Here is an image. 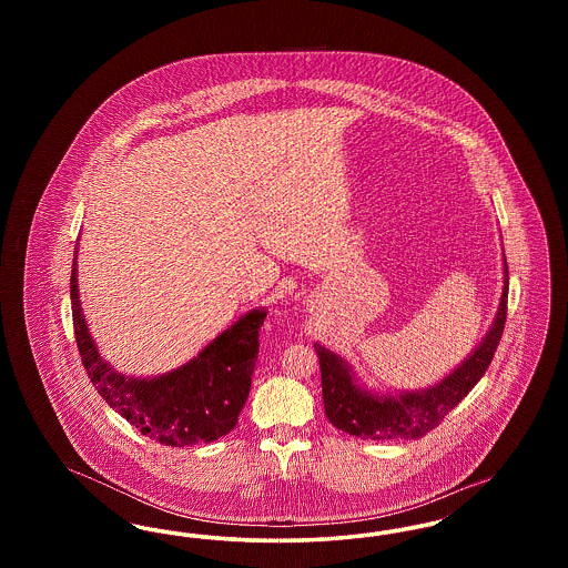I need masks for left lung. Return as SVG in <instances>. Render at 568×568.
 Listing matches in <instances>:
<instances>
[{"label":"left lung","instance_id":"obj_1","mask_svg":"<svg viewBox=\"0 0 568 568\" xmlns=\"http://www.w3.org/2000/svg\"><path fill=\"white\" fill-rule=\"evenodd\" d=\"M509 271L505 260V287L496 320L489 327L484 343L470 353L454 373L440 383L422 392H405L400 396H378L359 387L349 364L336 353L315 345L322 368L325 417L343 433L368 440H396L419 438L436 428L452 408L486 375L494 352L503 338L507 322Z\"/></svg>","mask_w":568,"mask_h":568}]
</instances>
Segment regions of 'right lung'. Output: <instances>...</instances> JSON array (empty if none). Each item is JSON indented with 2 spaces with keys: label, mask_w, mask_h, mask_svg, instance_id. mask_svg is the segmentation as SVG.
<instances>
[{
  "label": "right lung",
  "mask_w": 568,
  "mask_h": 568,
  "mask_svg": "<svg viewBox=\"0 0 568 568\" xmlns=\"http://www.w3.org/2000/svg\"><path fill=\"white\" fill-rule=\"evenodd\" d=\"M77 257L70 276L74 334L82 366L98 394L138 433L168 447L213 443L234 430L260 352L266 311H251L185 366L153 378L114 373L98 352L79 300Z\"/></svg>",
  "instance_id": "add662e5"
}]
</instances>
